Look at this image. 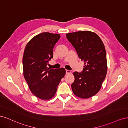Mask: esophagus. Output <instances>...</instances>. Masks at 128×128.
I'll list each match as a JSON object with an SVG mask.
<instances>
[{"label": "esophagus", "mask_w": 128, "mask_h": 128, "mask_svg": "<svg viewBox=\"0 0 128 128\" xmlns=\"http://www.w3.org/2000/svg\"><path fill=\"white\" fill-rule=\"evenodd\" d=\"M66 74H70L71 73V71L69 70H66Z\"/></svg>", "instance_id": "obj_1"}]
</instances>
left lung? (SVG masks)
Returning <instances> with one entry per match:
<instances>
[{"mask_svg":"<svg viewBox=\"0 0 128 128\" xmlns=\"http://www.w3.org/2000/svg\"><path fill=\"white\" fill-rule=\"evenodd\" d=\"M66 37L84 62L82 72H73L75 80L72 84V92L80 98H90L99 92L106 76L105 48L97 34L90 31L67 34Z\"/></svg>","mask_w":128,"mask_h":128,"instance_id":"left-lung-1","label":"left lung"}]
</instances>
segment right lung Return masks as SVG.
I'll return each mask as SVG.
<instances>
[{
	"label": "right lung",
	"instance_id": "add662e5",
	"mask_svg": "<svg viewBox=\"0 0 128 128\" xmlns=\"http://www.w3.org/2000/svg\"><path fill=\"white\" fill-rule=\"evenodd\" d=\"M60 35L42 32L34 37L26 44L23 56L24 77L32 94L42 100L54 96L58 85L66 74L63 68L47 67L53 58V49Z\"/></svg>",
	"mask_w": 128,
	"mask_h": 128
}]
</instances>
